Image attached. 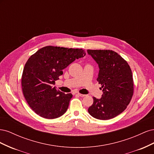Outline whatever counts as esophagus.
<instances>
[{
    "label": "esophagus",
    "instance_id": "obj_1",
    "mask_svg": "<svg viewBox=\"0 0 154 154\" xmlns=\"http://www.w3.org/2000/svg\"><path fill=\"white\" fill-rule=\"evenodd\" d=\"M79 96H81V97H85L86 95H85V94H80V93H78L77 94Z\"/></svg>",
    "mask_w": 154,
    "mask_h": 154
}]
</instances>
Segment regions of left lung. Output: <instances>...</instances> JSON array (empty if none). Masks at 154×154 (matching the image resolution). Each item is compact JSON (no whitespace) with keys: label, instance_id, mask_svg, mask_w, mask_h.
I'll use <instances>...</instances> for the list:
<instances>
[{"label":"left lung","instance_id":"left-lung-1","mask_svg":"<svg viewBox=\"0 0 154 154\" xmlns=\"http://www.w3.org/2000/svg\"><path fill=\"white\" fill-rule=\"evenodd\" d=\"M87 53L98 64L97 81L101 85L100 99L93 97L88 113L97 119L107 120L118 116L127 109L134 93L132 72L129 65L112 50H91Z\"/></svg>","mask_w":154,"mask_h":154}]
</instances>
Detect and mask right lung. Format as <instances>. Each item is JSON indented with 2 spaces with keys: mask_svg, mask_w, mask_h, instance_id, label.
<instances>
[{
  "mask_svg": "<svg viewBox=\"0 0 154 154\" xmlns=\"http://www.w3.org/2000/svg\"><path fill=\"white\" fill-rule=\"evenodd\" d=\"M85 55L82 49L45 46L27 60L22 75V89L35 112L46 119L60 117L67 111L72 95L57 90L53 85L63 69Z\"/></svg>",
  "mask_w": 154,
  "mask_h": 154,
  "instance_id": "right-lung-1",
  "label": "right lung"
}]
</instances>
